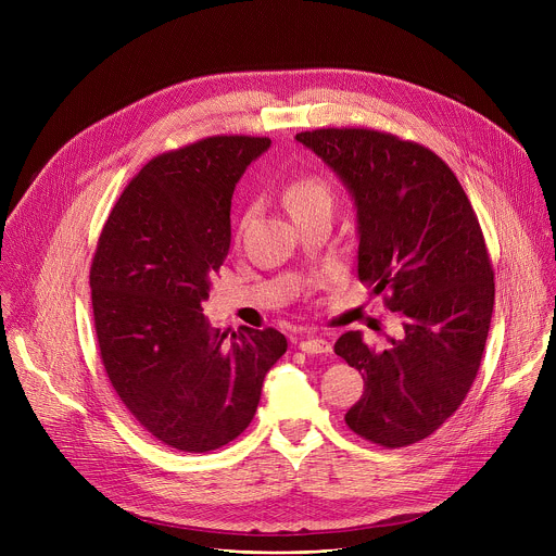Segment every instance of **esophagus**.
I'll return each instance as SVG.
<instances>
[{
	"label": "esophagus",
	"mask_w": 556,
	"mask_h": 556,
	"mask_svg": "<svg viewBox=\"0 0 556 556\" xmlns=\"http://www.w3.org/2000/svg\"><path fill=\"white\" fill-rule=\"evenodd\" d=\"M299 348H301V352H307V354H330L332 352V345L326 339H305L299 343Z\"/></svg>",
	"instance_id": "obj_1"
}]
</instances>
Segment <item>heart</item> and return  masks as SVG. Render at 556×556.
Returning a JSON list of instances; mask_svg holds the SVG:
<instances>
[{
    "label": "heart",
    "mask_w": 556,
    "mask_h": 556,
    "mask_svg": "<svg viewBox=\"0 0 556 556\" xmlns=\"http://www.w3.org/2000/svg\"><path fill=\"white\" fill-rule=\"evenodd\" d=\"M286 204L292 213L312 208V206H332V191L328 182L319 176H303L296 178L288 189H286ZM253 219V208H247L240 217V224H237V232H244Z\"/></svg>",
    "instance_id": "b5f03b06"
}]
</instances>
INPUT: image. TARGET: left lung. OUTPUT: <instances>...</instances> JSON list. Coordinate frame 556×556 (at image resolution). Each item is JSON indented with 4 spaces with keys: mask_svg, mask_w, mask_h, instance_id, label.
Masks as SVG:
<instances>
[{
    "mask_svg": "<svg viewBox=\"0 0 556 556\" xmlns=\"http://www.w3.org/2000/svg\"><path fill=\"white\" fill-rule=\"evenodd\" d=\"M296 140L352 193L358 279L403 319L384 350L361 332L337 341L334 352L365 380L345 422L378 446L416 444L457 412L482 363L495 273L478 215L448 165L418 142L361 127Z\"/></svg>",
    "mask_w": 556,
    "mask_h": 556,
    "instance_id": "8db88e82",
    "label": "left lung"
}]
</instances>
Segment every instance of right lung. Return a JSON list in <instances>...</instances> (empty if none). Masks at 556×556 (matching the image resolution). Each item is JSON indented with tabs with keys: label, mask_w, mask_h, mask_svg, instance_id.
<instances>
[{
	"label": "right lung",
	"mask_w": 556,
	"mask_h": 556,
	"mask_svg": "<svg viewBox=\"0 0 556 556\" xmlns=\"http://www.w3.org/2000/svg\"><path fill=\"white\" fill-rule=\"evenodd\" d=\"M270 138L211 136L155 155L114 204L90 270L105 374L163 444L215 451L253 420L281 332L211 328L202 312L230 249V198Z\"/></svg>",
	"instance_id": "1"
}]
</instances>
